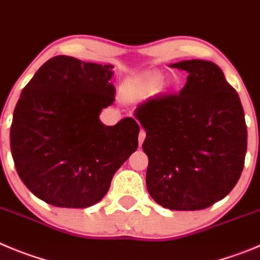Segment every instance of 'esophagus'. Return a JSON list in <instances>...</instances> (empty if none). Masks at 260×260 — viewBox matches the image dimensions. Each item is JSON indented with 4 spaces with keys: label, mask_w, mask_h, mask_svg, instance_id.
<instances>
[{
    "label": "esophagus",
    "mask_w": 260,
    "mask_h": 260,
    "mask_svg": "<svg viewBox=\"0 0 260 260\" xmlns=\"http://www.w3.org/2000/svg\"><path fill=\"white\" fill-rule=\"evenodd\" d=\"M145 137H146V132H145L144 129L140 131V135H138V144H140V146L142 145V142H144Z\"/></svg>",
    "instance_id": "esophagus-1"
}]
</instances>
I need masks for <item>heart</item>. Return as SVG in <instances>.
Returning a JSON list of instances; mask_svg holds the SVG:
<instances>
[{
	"instance_id": "b5f03b06",
	"label": "heart",
	"mask_w": 260,
	"mask_h": 260,
	"mask_svg": "<svg viewBox=\"0 0 260 260\" xmlns=\"http://www.w3.org/2000/svg\"><path fill=\"white\" fill-rule=\"evenodd\" d=\"M161 79H163L161 75L157 74V73H151V74L138 77V78L132 79L127 84L125 93L132 100L145 99L159 87V84L161 83Z\"/></svg>"
}]
</instances>
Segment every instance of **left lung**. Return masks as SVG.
I'll return each instance as SVG.
<instances>
[{
	"mask_svg": "<svg viewBox=\"0 0 260 260\" xmlns=\"http://www.w3.org/2000/svg\"><path fill=\"white\" fill-rule=\"evenodd\" d=\"M179 93L156 94L135 110L146 131V186L159 205L200 210L231 192L241 176L247 146L244 109L222 69L207 60H186Z\"/></svg>",
	"mask_w": 260,
	"mask_h": 260,
	"instance_id": "1",
	"label": "left lung"
}]
</instances>
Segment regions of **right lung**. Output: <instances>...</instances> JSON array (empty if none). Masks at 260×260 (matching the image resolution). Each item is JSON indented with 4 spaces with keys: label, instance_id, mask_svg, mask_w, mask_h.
Here are the masks:
<instances>
[{
    "label": "right lung",
    "instance_id": "add662e5",
    "mask_svg": "<svg viewBox=\"0 0 260 260\" xmlns=\"http://www.w3.org/2000/svg\"><path fill=\"white\" fill-rule=\"evenodd\" d=\"M113 68L59 55L21 91L10 129L11 154L24 185L53 207L99 203L137 150L135 119L105 125L99 118L115 100Z\"/></svg>",
    "mask_w": 260,
    "mask_h": 260
}]
</instances>
